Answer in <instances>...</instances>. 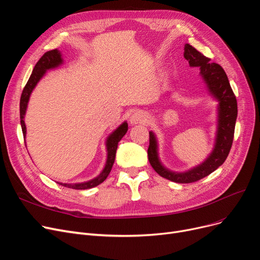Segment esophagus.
I'll return each instance as SVG.
<instances>
[{
  "instance_id": "esophagus-1",
  "label": "esophagus",
  "mask_w": 260,
  "mask_h": 260,
  "mask_svg": "<svg viewBox=\"0 0 260 260\" xmlns=\"http://www.w3.org/2000/svg\"><path fill=\"white\" fill-rule=\"evenodd\" d=\"M131 124H141V123H146L148 121V116L145 112L139 111L136 112L131 117Z\"/></svg>"
}]
</instances>
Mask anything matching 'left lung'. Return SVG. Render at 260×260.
Masks as SVG:
<instances>
[{"label":"left lung","instance_id":"left-lung-1","mask_svg":"<svg viewBox=\"0 0 260 260\" xmlns=\"http://www.w3.org/2000/svg\"><path fill=\"white\" fill-rule=\"evenodd\" d=\"M183 56L190 67L200 68V75L207 83L210 92L219 101L215 147L209 158L200 166L184 173H174L161 165L158 157L156 137L152 132H149L147 156L153 169L163 178L178 183H192L209 176L219 168L228 158L234 139L235 123L237 119V100L231 88L226 74L219 64L210 63V58L203 56L189 44H185Z\"/></svg>","mask_w":260,"mask_h":260}]
</instances>
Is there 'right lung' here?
<instances>
[{
    "label": "right lung",
    "mask_w": 260,
    "mask_h": 260,
    "mask_svg": "<svg viewBox=\"0 0 260 260\" xmlns=\"http://www.w3.org/2000/svg\"><path fill=\"white\" fill-rule=\"evenodd\" d=\"M60 64H62V58H61V53L58 49H52V50L45 52L43 56L41 57V59L37 62L30 78L28 79V81H27V83L22 91L21 100H20V118H21V126H22V132H23L24 137L26 135L24 116L26 113V108H27V104H28L30 93H31L32 89L35 88V86L37 85L38 82L40 81V79L44 76L46 71L50 70V68L57 67ZM127 127H128L127 123L124 122V123H122V124L113 134L109 135V137L106 140V147H107L106 165H105L104 170L98 177H95V178L91 179L90 181L82 182V183H75V184L59 183V182L58 183L63 186L75 188V189H87V188L94 187V186L99 185L100 183H102L107 178V176L112 171L113 165L115 162V158H116V151L118 147V142L122 139L123 136L126 134Z\"/></svg>",
    "instance_id": "right-lung-1"
}]
</instances>
